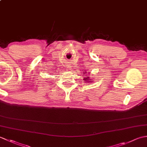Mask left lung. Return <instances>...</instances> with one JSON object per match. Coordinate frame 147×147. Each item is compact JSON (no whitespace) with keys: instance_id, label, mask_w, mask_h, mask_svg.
I'll list each match as a JSON object with an SVG mask.
<instances>
[{"instance_id":"8db88e82","label":"left lung","mask_w":147,"mask_h":147,"mask_svg":"<svg viewBox=\"0 0 147 147\" xmlns=\"http://www.w3.org/2000/svg\"><path fill=\"white\" fill-rule=\"evenodd\" d=\"M84 80H85V81H88V82H92V81H88V80H90V79H89V77L88 76H87V78H85V79L84 78Z\"/></svg>"}]
</instances>
